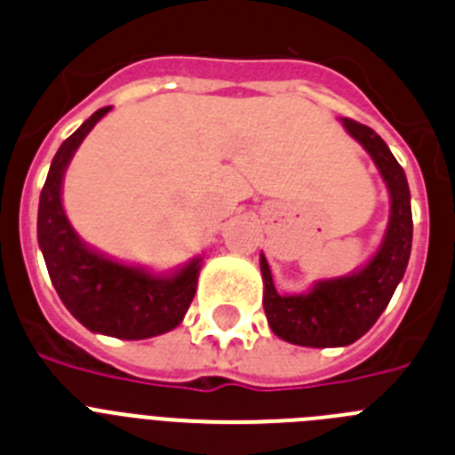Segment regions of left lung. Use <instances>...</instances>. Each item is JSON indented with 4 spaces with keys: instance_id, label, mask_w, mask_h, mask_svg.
I'll return each mask as SVG.
<instances>
[{
    "instance_id": "8db88e82",
    "label": "left lung",
    "mask_w": 455,
    "mask_h": 455,
    "mask_svg": "<svg viewBox=\"0 0 455 455\" xmlns=\"http://www.w3.org/2000/svg\"><path fill=\"white\" fill-rule=\"evenodd\" d=\"M343 128L353 134L389 189V224L380 250L362 270L339 279L315 282L309 293H276L266 256L260 254L263 275V307L276 337L295 346L339 347L350 346L375 325L401 283L412 250V211L405 172L392 156L389 146L369 125L341 118Z\"/></svg>"
}]
</instances>
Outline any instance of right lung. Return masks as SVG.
<instances>
[{
    "instance_id": "right-lung-1",
    "label": "right lung",
    "mask_w": 455,
    "mask_h": 455,
    "mask_svg": "<svg viewBox=\"0 0 455 455\" xmlns=\"http://www.w3.org/2000/svg\"><path fill=\"white\" fill-rule=\"evenodd\" d=\"M109 108L91 114L59 146L38 204V247L66 309L91 331L137 341L180 325L199 282L201 259L173 275H153L86 247L63 212L61 183L68 162Z\"/></svg>"
}]
</instances>
